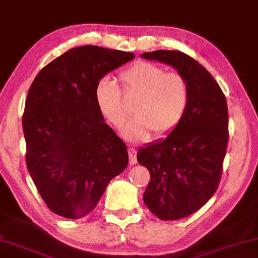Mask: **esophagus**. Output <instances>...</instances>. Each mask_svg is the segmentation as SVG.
<instances>
[{"label":"esophagus","mask_w":258,"mask_h":258,"mask_svg":"<svg viewBox=\"0 0 258 258\" xmlns=\"http://www.w3.org/2000/svg\"><path fill=\"white\" fill-rule=\"evenodd\" d=\"M128 156H130V164L134 166L137 163V149L130 148L128 149Z\"/></svg>","instance_id":"34e87169"}]
</instances>
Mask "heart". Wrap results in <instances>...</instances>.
I'll list each match as a JSON object with an SVG mask.
<instances>
[{
    "mask_svg": "<svg viewBox=\"0 0 258 258\" xmlns=\"http://www.w3.org/2000/svg\"><path fill=\"white\" fill-rule=\"evenodd\" d=\"M120 82L126 97H138L133 116L122 128V136L133 142L146 141L152 131L166 136L177 126L189 102V87L178 73H166L151 62H139L121 73ZM97 106L111 124L120 127L127 111L119 87L109 78L96 84Z\"/></svg>",
    "mask_w": 258,
    "mask_h": 258,
    "instance_id": "1",
    "label": "heart"
}]
</instances>
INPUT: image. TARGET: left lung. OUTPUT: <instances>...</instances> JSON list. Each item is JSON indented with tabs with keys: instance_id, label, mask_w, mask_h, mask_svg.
Segmentation results:
<instances>
[{
	"instance_id": "8db88e82",
	"label": "left lung",
	"mask_w": 258,
	"mask_h": 258,
	"mask_svg": "<svg viewBox=\"0 0 258 258\" xmlns=\"http://www.w3.org/2000/svg\"><path fill=\"white\" fill-rule=\"evenodd\" d=\"M140 56L175 68L189 87L179 124L137 155L151 174L146 206L161 220H177L205 205L219 185L228 142L227 102L213 76L191 56L163 49Z\"/></svg>"
}]
</instances>
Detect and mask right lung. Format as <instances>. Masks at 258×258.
<instances>
[{
    "mask_svg": "<svg viewBox=\"0 0 258 258\" xmlns=\"http://www.w3.org/2000/svg\"><path fill=\"white\" fill-rule=\"evenodd\" d=\"M130 52L84 45L38 73L23 114L26 166L52 212L79 219L95 209L107 184L128 164L127 148L106 124L96 84L133 60Z\"/></svg>",
    "mask_w": 258,
    "mask_h": 258,
    "instance_id": "1",
    "label": "right lung"
}]
</instances>
